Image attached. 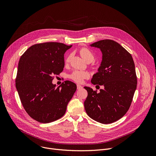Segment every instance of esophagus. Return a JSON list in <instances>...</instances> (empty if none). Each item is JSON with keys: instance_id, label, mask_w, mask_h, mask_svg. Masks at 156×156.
I'll list each match as a JSON object with an SVG mask.
<instances>
[{"instance_id": "34e87169", "label": "esophagus", "mask_w": 156, "mask_h": 156, "mask_svg": "<svg viewBox=\"0 0 156 156\" xmlns=\"http://www.w3.org/2000/svg\"><path fill=\"white\" fill-rule=\"evenodd\" d=\"M83 88V86L80 85V84H77V89L78 90H81V89Z\"/></svg>"}]
</instances>
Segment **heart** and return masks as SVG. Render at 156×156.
<instances>
[{
	"label": "heart",
	"instance_id": "b5f03b06",
	"mask_svg": "<svg viewBox=\"0 0 156 156\" xmlns=\"http://www.w3.org/2000/svg\"><path fill=\"white\" fill-rule=\"evenodd\" d=\"M80 54L81 56V57L85 60H91L92 61L94 60V54L92 52V51L87 48H82L80 50ZM72 57V54H69L67 57H66L65 59V62L69 63L70 60ZM90 75L87 72L84 71H78L75 70L73 71L70 75V78L73 80L76 83H81L83 81L84 79H86L89 78Z\"/></svg>",
	"mask_w": 156,
	"mask_h": 156
}]
</instances>
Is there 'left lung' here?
Masks as SVG:
<instances>
[{"instance_id":"left-lung-1","label":"left lung","mask_w":156,"mask_h":156,"mask_svg":"<svg viewBox=\"0 0 156 156\" xmlns=\"http://www.w3.org/2000/svg\"><path fill=\"white\" fill-rule=\"evenodd\" d=\"M90 46L99 48L102 54L101 66L91 83L104 87L98 93L84 87L87 91L84 108L94 120L111 123L123 117L131 105L137 86L135 63L131 55L113 40L99 41Z\"/></svg>"}]
</instances>
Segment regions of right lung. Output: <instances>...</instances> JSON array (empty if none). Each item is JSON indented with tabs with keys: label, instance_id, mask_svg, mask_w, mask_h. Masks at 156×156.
<instances>
[{
	"label": "right lung",
	"instance_id": "obj_1",
	"mask_svg": "<svg viewBox=\"0 0 156 156\" xmlns=\"http://www.w3.org/2000/svg\"><path fill=\"white\" fill-rule=\"evenodd\" d=\"M72 46L55 42L36 44L20 58L16 90L27 114L40 123H50L63 116L76 90L72 81H65L57 87L52 82L54 75L63 71L64 54Z\"/></svg>",
	"mask_w": 156,
	"mask_h": 156
}]
</instances>
